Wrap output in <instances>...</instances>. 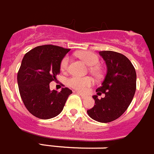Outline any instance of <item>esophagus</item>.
<instances>
[{"mask_svg":"<svg viewBox=\"0 0 154 154\" xmlns=\"http://www.w3.org/2000/svg\"><path fill=\"white\" fill-rule=\"evenodd\" d=\"M77 93H78V94H79V95L81 96V97H82V98H83V99H86V97H87V96L85 95V94H83V93H80V92H77Z\"/></svg>","mask_w":154,"mask_h":154,"instance_id":"1","label":"esophagus"}]
</instances>
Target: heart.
Wrapping results in <instances>:
<instances>
[{"label":"heart","mask_w":154,"mask_h":154,"mask_svg":"<svg viewBox=\"0 0 154 154\" xmlns=\"http://www.w3.org/2000/svg\"><path fill=\"white\" fill-rule=\"evenodd\" d=\"M76 56L79 57L81 60L90 66V71L91 73L95 75L96 76H100L101 72L100 68L96 65L99 63V57L95 53L91 51H82L76 53ZM68 64H69V57L65 56L62 58L60 63V68L61 72H66L68 70ZM67 84L70 87L79 91H85L87 88L90 87L93 84V80L90 77H79V76H72L67 80Z\"/></svg>","instance_id":"obj_1"}]
</instances>
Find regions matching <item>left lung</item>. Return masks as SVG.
<instances>
[{"mask_svg": "<svg viewBox=\"0 0 154 154\" xmlns=\"http://www.w3.org/2000/svg\"><path fill=\"white\" fill-rule=\"evenodd\" d=\"M107 64V74L102 86L97 89L98 99L93 96L95 105L88 110L93 120L107 123L122 116L132 102L136 90V73L132 62L122 54L115 51H100Z\"/></svg>", "mask_w": 154, "mask_h": 154, "instance_id": "left-lung-1", "label": "left lung"}]
</instances>
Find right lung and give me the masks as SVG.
<instances>
[{
    "mask_svg": "<svg viewBox=\"0 0 154 154\" xmlns=\"http://www.w3.org/2000/svg\"><path fill=\"white\" fill-rule=\"evenodd\" d=\"M70 49L58 46H38L25 54L17 75L18 90L26 109L41 119H49L62 111L72 91L50 90V82L60 73V63Z\"/></svg>",
    "mask_w": 154,
    "mask_h": 154,
    "instance_id": "right-lung-1",
    "label": "right lung"
}]
</instances>
